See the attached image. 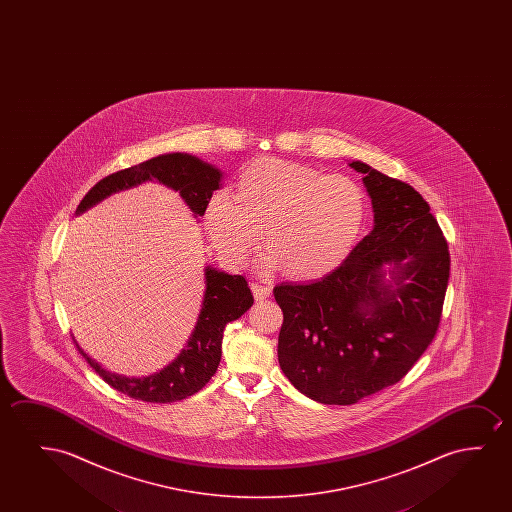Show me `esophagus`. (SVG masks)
Instances as JSON below:
<instances>
[{
    "instance_id": "1",
    "label": "esophagus",
    "mask_w": 512,
    "mask_h": 512,
    "mask_svg": "<svg viewBox=\"0 0 512 512\" xmlns=\"http://www.w3.org/2000/svg\"><path fill=\"white\" fill-rule=\"evenodd\" d=\"M252 292L253 297H255L257 301H264L266 297L271 295V287H267V285H260V283H252Z\"/></svg>"
}]
</instances>
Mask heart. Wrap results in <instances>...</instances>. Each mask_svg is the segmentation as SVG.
I'll return each instance as SVG.
<instances>
[{"mask_svg": "<svg viewBox=\"0 0 512 512\" xmlns=\"http://www.w3.org/2000/svg\"><path fill=\"white\" fill-rule=\"evenodd\" d=\"M367 217V197L348 176L280 159H259L239 175L236 194L217 192L204 225L222 259L243 264L260 243L264 266L285 267L299 280L334 271L357 243Z\"/></svg>", "mask_w": 512, "mask_h": 512, "instance_id": "heart-1", "label": "heart"}]
</instances>
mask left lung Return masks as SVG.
I'll return each mask as SVG.
<instances>
[{
    "mask_svg": "<svg viewBox=\"0 0 512 512\" xmlns=\"http://www.w3.org/2000/svg\"><path fill=\"white\" fill-rule=\"evenodd\" d=\"M374 227L343 264L308 285L281 283L278 360L309 399L350 406L399 383L434 341L448 288V243L430 206L406 182L364 162ZM393 266V288L385 285Z\"/></svg>",
    "mask_w": 512,
    "mask_h": 512,
    "instance_id": "left-lung-1",
    "label": "left lung"
}]
</instances>
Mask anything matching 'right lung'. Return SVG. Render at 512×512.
I'll return each mask as SVG.
<instances>
[{
  "label": "right lung",
  "mask_w": 512,
  "mask_h": 512,
  "mask_svg": "<svg viewBox=\"0 0 512 512\" xmlns=\"http://www.w3.org/2000/svg\"><path fill=\"white\" fill-rule=\"evenodd\" d=\"M155 178L157 182L178 190L183 201L196 217H203L206 204L213 196V190L220 187L222 173L197 157L187 154H166L154 157L138 166L120 169L117 173L105 176L92 187L78 204L77 213L91 208L101 199L113 192L129 189L145 180ZM206 292L203 309L197 318V325L182 353L161 372L148 378H124L101 369V365L87 357L84 351L80 355L87 360L94 371L98 372L105 383L124 393L127 397L145 402H176L187 399L199 392L211 376L217 372L222 357V337L227 323L245 315L252 308L253 295L248 281L243 276L218 273L206 267Z\"/></svg>",
  "instance_id": "right-lung-1"
}]
</instances>
